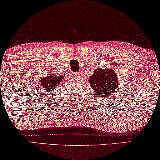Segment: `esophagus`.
<instances>
[{
	"label": "esophagus",
	"instance_id": "1",
	"mask_svg": "<svg viewBox=\"0 0 160 160\" xmlns=\"http://www.w3.org/2000/svg\"><path fill=\"white\" fill-rule=\"evenodd\" d=\"M72 76H73V77H78V76H79V73H78V72H72Z\"/></svg>",
	"mask_w": 160,
	"mask_h": 160
}]
</instances>
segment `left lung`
Masks as SVG:
<instances>
[{
	"label": "left lung",
	"instance_id": "8db88e82",
	"mask_svg": "<svg viewBox=\"0 0 160 160\" xmlns=\"http://www.w3.org/2000/svg\"><path fill=\"white\" fill-rule=\"evenodd\" d=\"M90 87L97 97L101 98L112 96L118 90V75L110 68L103 70L98 68L95 70L89 79Z\"/></svg>",
	"mask_w": 160,
	"mask_h": 160
}]
</instances>
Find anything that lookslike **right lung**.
Wrapping results in <instances>:
<instances>
[{"label": "right lung", "mask_w": 160, "mask_h": 160, "mask_svg": "<svg viewBox=\"0 0 160 160\" xmlns=\"http://www.w3.org/2000/svg\"><path fill=\"white\" fill-rule=\"evenodd\" d=\"M64 78V76H59L56 72H50L45 77H42L39 80V84L44 92H51L58 88L60 82Z\"/></svg>", "instance_id": "obj_1"}]
</instances>
